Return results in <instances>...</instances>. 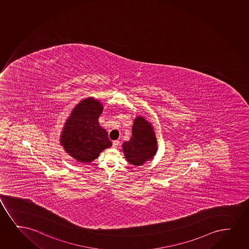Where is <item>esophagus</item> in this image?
<instances>
[{
	"label": "esophagus",
	"mask_w": 249,
	"mask_h": 249,
	"mask_svg": "<svg viewBox=\"0 0 249 249\" xmlns=\"http://www.w3.org/2000/svg\"><path fill=\"white\" fill-rule=\"evenodd\" d=\"M120 144V142L119 141H113V148H117L118 147V145Z\"/></svg>",
	"instance_id": "obj_1"
}]
</instances>
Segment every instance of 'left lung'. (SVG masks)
Masks as SVG:
<instances>
[{
    "mask_svg": "<svg viewBox=\"0 0 249 249\" xmlns=\"http://www.w3.org/2000/svg\"><path fill=\"white\" fill-rule=\"evenodd\" d=\"M124 154L128 162L142 166L153 158L158 151L157 138L153 126L144 117H136L132 126V137L124 142Z\"/></svg>",
    "mask_w": 249,
    "mask_h": 249,
    "instance_id": "1",
    "label": "left lung"
}]
</instances>
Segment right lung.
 I'll list each match as a JSON object with an SVG mask.
<instances>
[{"label": "right lung", "instance_id": "1", "mask_svg": "<svg viewBox=\"0 0 249 249\" xmlns=\"http://www.w3.org/2000/svg\"><path fill=\"white\" fill-rule=\"evenodd\" d=\"M104 106L92 98H85L73 108L60 136L65 151L78 162H91L112 142L98 123Z\"/></svg>", "mask_w": 249, "mask_h": 249}]
</instances>
